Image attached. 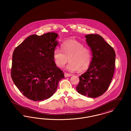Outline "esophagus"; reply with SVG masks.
Wrapping results in <instances>:
<instances>
[{
	"mask_svg": "<svg viewBox=\"0 0 131 131\" xmlns=\"http://www.w3.org/2000/svg\"><path fill=\"white\" fill-rule=\"evenodd\" d=\"M64 76L65 78H67V77H70V76H72L71 74H70L69 73H65L64 74Z\"/></svg>",
	"mask_w": 131,
	"mask_h": 131,
	"instance_id": "1",
	"label": "esophagus"
}]
</instances>
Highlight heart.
Instances as JSON below:
<instances>
[{"label":"heart","instance_id":"obj_1","mask_svg":"<svg viewBox=\"0 0 131 131\" xmlns=\"http://www.w3.org/2000/svg\"><path fill=\"white\" fill-rule=\"evenodd\" d=\"M53 59L56 66L63 68L68 61L66 69L71 72L78 70L82 72L89 67L92 60L91 51L89 48L75 40L65 41L53 51Z\"/></svg>","mask_w":131,"mask_h":131}]
</instances>
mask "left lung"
<instances>
[{
	"mask_svg": "<svg viewBox=\"0 0 131 131\" xmlns=\"http://www.w3.org/2000/svg\"><path fill=\"white\" fill-rule=\"evenodd\" d=\"M92 53L87 71L81 75L77 91L90 98H96L107 90L115 69V53L112 47L99 34L85 36Z\"/></svg>",
	"mask_w": 131,
	"mask_h": 131,
	"instance_id": "obj_1",
	"label": "left lung"
}]
</instances>
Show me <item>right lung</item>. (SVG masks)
<instances>
[{
    "mask_svg": "<svg viewBox=\"0 0 131 131\" xmlns=\"http://www.w3.org/2000/svg\"><path fill=\"white\" fill-rule=\"evenodd\" d=\"M58 35L48 32L33 34L16 48L13 54L11 75L20 92L30 100L44 101L56 91L63 71L56 66L53 51Z\"/></svg>",
    "mask_w": 131,
    "mask_h": 131,
    "instance_id": "obj_1",
    "label": "right lung"
}]
</instances>
